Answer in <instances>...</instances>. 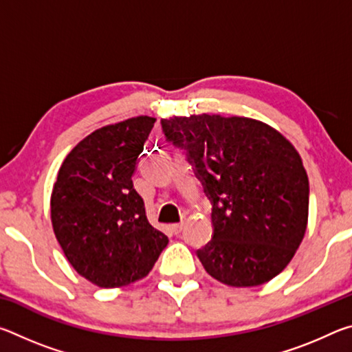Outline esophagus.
Returning a JSON list of instances; mask_svg holds the SVG:
<instances>
[{
	"label": "esophagus",
	"instance_id": "obj_1",
	"mask_svg": "<svg viewBox=\"0 0 352 352\" xmlns=\"http://www.w3.org/2000/svg\"><path fill=\"white\" fill-rule=\"evenodd\" d=\"M183 228H184V223H174L170 226V230H172V233L174 234H178V233H182L183 231Z\"/></svg>",
	"mask_w": 352,
	"mask_h": 352
}]
</instances>
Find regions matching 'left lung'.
Returning a JSON list of instances; mask_svg holds the SVG:
<instances>
[{
	"mask_svg": "<svg viewBox=\"0 0 352 352\" xmlns=\"http://www.w3.org/2000/svg\"><path fill=\"white\" fill-rule=\"evenodd\" d=\"M166 140L184 148L212 204V239L197 256L231 287L279 275L305 237L309 178L292 142L269 124L242 116L162 119Z\"/></svg>",
	"mask_w": 352,
	"mask_h": 352,
	"instance_id": "obj_1",
	"label": "left lung"
}]
</instances>
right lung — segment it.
Here are the masks:
<instances>
[{
	"instance_id": "right-lung-1",
	"label": "right lung",
	"mask_w": 352,
	"mask_h": 352,
	"mask_svg": "<svg viewBox=\"0 0 352 352\" xmlns=\"http://www.w3.org/2000/svg\"><path fill=\"white\" fill-rule=\"evenodd\" d=\"M157 119L136 116L94 130L58 169L52 230L74 270L104 289L148 275L168 236L148 223L132 175Z\"/></svg>"
}]
</instances>
